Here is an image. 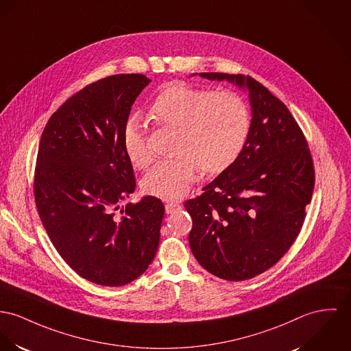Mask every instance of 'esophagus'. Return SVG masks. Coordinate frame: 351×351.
Listing matches in <instances>:
<instances>
[{
    "mask_svg": "<svg viewBox=\"0 0 351 351\" xmlns=\"http://www.w3.org/2000/svg\"><path fill=\"white\" fill-rule=\"evenodd\" d=\"M178 210H180V204H179V203L171 202V203H167V204H165V213H167V214H173V213H176Z\"/></svg>",
    "mask_w": 351,
    "mask_h": 351,
    "instance_id": "esophagus-1",
    "label": "esophagus"
}]
</instances>
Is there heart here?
I'll use <instances>...</instances> for the list:
<instances>
[{"mask_svg": "<svg viewBox=\"0 0 351 351\" xmlns=\"http://www.w3.org/2000/svg\"><path fill=\"white\" fill-rule=\"evenodd\" d=\"M148 114L162 125L178 128L173 159L158 162L144 178L145 193L164 200L182 199L189 192L197 167L219 173L237 160L250 134V112L234 92L192 88L182 82L164 85L152 100ZM124 151L137 168L151 162L144 131L131 119L123 131Z\"/></svg>", "mask_w": 351, "mask_h": 351, "instance_id": "b5f03b06", "label": "heart"}]
</instances>
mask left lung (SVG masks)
<instances>
[{"label": "left lung", "mask_w": 351, "mask_h": 351, "mask_svg": "<svg viewBox=\"0 0 351 351\" xmlns=\"http://www.w3.org/2000/svg\"><path fill=\"white\" fill-rule=\"evenodd\" d=\"M191 76L227 81L248 95L251 124L242 152L184 207L199 265L226 280L251 279L295 241L313 196V159L290 110L261 82L243 75Z\"/></svg>", "instance_id": "obj_1"}]
</instances>
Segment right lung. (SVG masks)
I'll list each match as a JSON object with an SVG mask.
<instances>
[{
	"mask_svg": "<svg viewBox=\"0 0 351 351\" xmlns=\"http://www.w3.org/2000/svg\"><path fill=\"white\" fill-rule=\"evenodd\" d=\"M149 82L132 73L85 86L54 112L40 140L34 197L43 226L69 267L100 286L137 279L160 242V199L143 196L119 210L136 189L123 131Z\"/></svg>",
	"mask_w": 351,
	"mask_h": 351,
	"instance_id": "1",
	"label": "right lung"
}]
</instances>
